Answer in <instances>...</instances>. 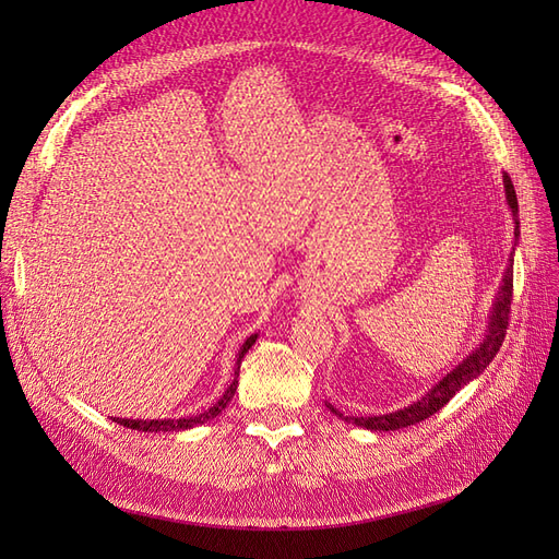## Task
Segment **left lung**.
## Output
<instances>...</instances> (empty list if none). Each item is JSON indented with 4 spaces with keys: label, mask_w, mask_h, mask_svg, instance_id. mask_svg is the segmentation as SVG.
<instances>
[{
    "label": "left lung",
    "mask_w": 559,
    "mask_h": 559,
    "mask_svg": "<svg viewBox=\"0 0 559 559\" xmlns=\"http://www.w3.org/2000/svg\"><path fill=\"white\" fill-rule=\"evenodd\" d=\"M503 191H506V202H509V210L513 214V238H515V247H518V238H520V216H518V198H515V189L511 177L503 173ZM515 247L509 257V265H506V273L499 286V294L492 302V312H489L487 319V333L483 337V343L468 352V357L456 364L448 376H443V380H438L425 396H419L417 401H413L411 405H405L401 411L386 413V415H370V417H347L337 408L326 401V408L335 415L345 419L347 425H357L370 431H396V429H405L411 425H417V421L431 417L433 413H438L443 405L460 392L464 384H468L471 380H476L483 370L492 364V359L497 357V352L506 337V329H509V314H511V300H513V253Z\"/></svg>",
    "instance_id": "8db88e82"
}]
</instances>
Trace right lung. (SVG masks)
<instances>
[{
	"label": "right lung",
	"mask_w": 559,
	"mask_h": 559,
	"mask_svg": "<svg viewBox=\"0 0 559 559\" xmlns=\"http://www.w3.org/2000/svg\"><path fill=\"white\" fill-rule=\"evenodd\" d=\"M257 337H259V333H251L247 341L242 343V347H240V352H238V357H235V378H233V382L228 384V389L224 392V396L218 399L212 408H207V411H202V413H198V415H193V417H179V419H121V417H114V421L116 425H123V427H128V429H138V431H148V433H158V431H183V429H193V427H200V425H205V421H210V419H214L216 415H222L224 411H226V405L233 401V396H235V389H238V376H240V364H242V359H245V354L251 349V345L257 343Z\"/></svg>",
	"instance_id": "add662e5"
}]
</instances>
